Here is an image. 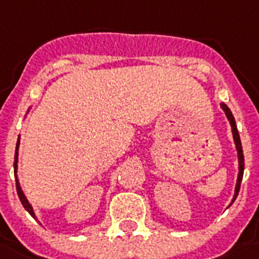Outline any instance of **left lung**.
Here are the masks:
<instances>
[{
	"instance_id": "1",
	"label": "left lung",
	"mask_w": 259,
	"mask_h": 259,
	"mask_svg": "<svg viewBox=\"0 0 259 259\" xmlns=\"http://www.w3.org/2000/svg\"><path fill=\"white\" fill-rule=\"evenodd\" d=\"M222 108L226 112L227 118L231 123V127H232V136H234V141H235V147H236V151H238V161H239V174H238V181H236V186H235V194L234 198L231 201L230 206L234 204V201L236 200V197L239 194L240 190V182H242V178H243V171H244V156H243V149H242V143H240V137L239 133H238V129H236V123H235V118L232 115V112L226 104L222 103Z\"/></svg>"
}]
</instances>
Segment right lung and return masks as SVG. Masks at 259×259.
Listing matches in <instances>:
<instances>
[{
  "label": "right lung",
  "mask_w": 259,
  "mask_h": 259,
  "mask_svg": "<svg viewBox=\"0 0 259 259\" xmlns=\"http://www.w3.org/2000/svg\"><path fill=\"white\" fill-rule=\"evenodd\" d=\"M19 140H17V144H16V153H15V175H16V171H17V157H19ZM16 190H17V194H19V198L20 201H21V204H23V206L25 208V210L31 214V216L35 219V213H33V209L32 206L29 205L28 200H27V197L24 195V193H23V190H21V187H20V183H19V179H17V177H16Z\"/></svg>",
  "instance_id": "obj_1"
}]
</instances>
